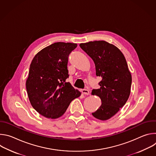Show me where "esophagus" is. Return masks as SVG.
<instances>
[{
  "mask_svg": "<svg viewBox=\"0 0 156 156\" xmlns=\"http://www.w3.org/2000/svg\"><path fill=\"white\" fill-rule=\"evenodd\" d=\"M81 92H82V94H85V95H89V94H90V91H89L87 90H83L81 91Z\"/></svg>",
  "mask_w": 156,
  "mask_h": 156,
  "instance_id": "1",
  "label": "esophagus"
}]
</instances>
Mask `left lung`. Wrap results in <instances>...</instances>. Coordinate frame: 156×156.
I'll use <instances>...</instances> for the list:
<instances>
[{
	"instance_id": "left-lung-1",
	"label": "left lung",
	"mask_w": 156,
	"mask_h": 156,
	"mask_svg": "<svg viewBox=\"0 0 156 156\" xmlns=\"http://www.w3.org/2000/svg\"><path fill=\"white\" fill-rule=\"evenodd\" d=\"M80 46L93 60L96 74L102 78L100 88L91 93L101 98L102 104L92 115L107 120L119 112L130 94L132 79L126 59L119 48L104 41L81 43Z\"/></svg>"
}]
</instances>
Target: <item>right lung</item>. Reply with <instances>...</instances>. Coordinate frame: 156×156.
<instances>
[{
	"instance_id": "obj_1",
	"label": "right lung",
	"mask_w": 156,
	"mask_h": 156,
	"mask_svg": "<svg viewBox=\"0 0 156 156\" xmlns=\"http://www.w3.org/2000/svg\"><path fill=\"white\" fill-rule=\"evenodd\" d=\"M76 47L75 43L55 42L39 51L31 63L27 91L31 105L44 117H61L70 102L81 95L65 81L69 76V56Z\"/></svg>"
}]
</instances>
